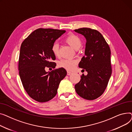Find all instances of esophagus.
Masks as SVG:
<instances>
[{
    "label": "esophagus",
    "mask_w": 132,
    "mask_h": 132,
    "mask_svg": "<svg viewBox=\"0 0 132 132\" xmlns=\"http://www.w3.org/2000/svg\"><path fill=\"white\" fill-rule=\"evenodd\" d=\"M72 74V72H70V71H67V75H68V76H69V75H71Z\"/></svg>",
    "instance_id": "esophagus-1"
}]
</instances>
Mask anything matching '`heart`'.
Wrapping results in <instances>:
<instances>
[{
	"label": "heart",
	"mask_w": 132,
	"mask_h": 132,
	"mask_svg": "<svg viewBox=\"0 0 132 132\" xmlns=\"http://www.w3.org/2000/svg\"><path fill=\"white\" fill-rule=\"evenodd\" d=\"M65 42L75 50H78L81 46V39L76 35L71 34L65 39ZM52 51L55 56L59 55V45L57 43H54L52 46ZM77 64V61L71 59H63L59 62V66L67 70H72Z\"/></svg>",
	"instance_id": "1"
}]
</instances>
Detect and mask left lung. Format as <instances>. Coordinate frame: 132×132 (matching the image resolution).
Returning a JSON list of instances; mask_svg holds the SVG:
<instances>
[{"label":"left lung","mask_w":132,"mask_h":132,"mask_svg":"<svg viewBox=\"0 0 132 132\" xmlns=\"http://www.w3.org/2000/svg\"><path fill=\"white\" fill-rule=\"evenodd\" d=\"M74 31L83 35L86 39L85 55L79 67L87 72L86 76L82 75L80 81L75 85V90L83 98L93 100L103 93L111 77L110 49L98 31L87 28Z\"/></svg>","instance_id":"1"}]
</instances>
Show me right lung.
Masks as SVG:
<instances>
[{"label":"right lung","mask_w":132,"mask_h":132,"mask_svg":"<svg viewBox=\"0 0 132 132\" xmlns=\"http://www.w3.org/2000/svg\"><path fill=\"white\" fill-rule=\"evenodd\" d=\"M65 30L39 28L21 44L19 60V75L28 94L39 102H45L56 95L60 81L67 75L61 68L46 72V68H55L52 46Z\"/></svg>","instance_id":"add662e5"}]
</instances>
